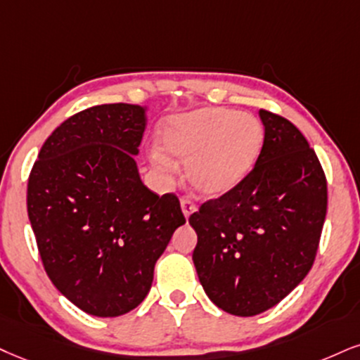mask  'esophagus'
<instances>
[{
	"label": "esophagus",
	"instance_id": "esophagus-1",
	"mask_svg": "<svg viewBox=\"0 0 360 360\" xmlns=\"http://www.w3.org/2000/svg\"><path fill=\"white\" fill-rule=\"evenodd\" d=\"M180 205H181V212H184V215L187 217H190V214H193L195 210H197V205H195L193 203V200L190 197H184L180 200Z\"/></svg>",
	"mask_w": 360,
	"mask_h": 360
}]
</instances>
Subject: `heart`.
<instances>
[{"label":"heart","mask_w":360,"mask_h":360,"mask_svg":"<svg viewBox=\"0 0 360 360\" xmlns=\"http://www.w3.org/2000/svg\"><path fill=\"white\" fill-rule=\"evenodd\" d=\"M264 136L254 115L217 106L167 120L160 133L168 153L188 158L185 175L203 195L237 187L259 162ZM153 163L163 175H172L173 162L165 155L155 153Z\"/></svg>","instance_id":"heart-1"}]
</instances>
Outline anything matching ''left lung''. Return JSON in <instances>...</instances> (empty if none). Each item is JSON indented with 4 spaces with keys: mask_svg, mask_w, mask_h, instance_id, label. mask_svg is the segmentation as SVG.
Listing matches in <instances>:
<instances>
[{
    "mask_svg": "<svg viewBox=\"0 0 360 360\" xmlns=\"http://www.w3.org/2000/svg\"><path fill=\"white\" fill-rule=\"evenodd\" d=\"M264 146L237 187L190 215L193 264L217 307L250 317L277 305L316 260L327 214V180L294 123L260 110Z\"/></svg>",
    "mask_w": 360,
    "mask_h": 360,
    "instance_id": "8db88e82",
    "label": "left lung"
}]
</instances>
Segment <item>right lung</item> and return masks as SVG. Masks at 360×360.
Returning <instances> with one entry per match:
<instances>
[{"label":"right lung","mask_w":360,"mask_h":360,"mask_svg":"<svg viewBox=\"0 0 360 360\" xmlns=\"http://www.w3.org/2000/svg\"><path fill=\"white\" fill-rule=\"evenodd\" d=\"M141 105H96L48 136L28 179L26 205L43 267L83 312L117 317L148 294L153 269L185 224L175 193L141 184L133 155Z\"/></svg>","instance_id":"obj_1"}]
</instances>
